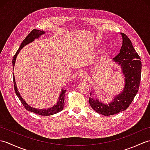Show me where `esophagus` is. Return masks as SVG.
Instances as JSON below:
<instances>
[{"mask_svg": "<svg viewBox=\"0 0 150 150\" xmlns=\"http://www.w3.org/2000/svg\"><path fill=\"white\" fill-rule=\"evenodd\" d=\"M87 77V74L84 71H80L79 74V78L81 79H86Z\"/></svg>", "mask_w": 150, "mask_h": 150, "instance_id": "esophagus-1", "label": "esophagus"}]
</instances>
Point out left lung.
I'll return each instance as SVG.
<instances>
[{
  "mask_svg": "<svg viewBox=\"0 0 150 150\" xmlns=\"http://www.w3.org/2000/svg\"><path fill=\"white\" fill-rule=\"evenodd\" d=\"M122 45L119 53L113 59V61L120 65L124 76L125 85L122 92L113 97L108 104L102 103L98 99L90 97L91 107L103 115H111L126 110L137 93L141 77L142 64L141 58L133 47L131 40L125 34L120 33ZM92 93H90L91 95Z\"/></svg>",
  "mask_w": 150,
  "mask_h": 150,
  "instance_id": "1",
  "label": "left lung"
}]
</instances>
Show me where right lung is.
Instances as JSON below:
<instances>
[{
	"label": "right lung",
	"instance_id": "right-lung-1",
	"mask_svg": "<svg viewBox=\"0 0 150 150\" xmlns=\"http://www.w3.org/2000/svg\"><path fill=\"white\" fill-rule=\"evenodd\" d=\"M45 34V31H44L43 30H38L36 29H34L28 35V36L25 38L24 40L22 41L20 47H19L18 50H17V53H15V55L13 57V69H14V66L15 64V60L16 59H17V57L18 55V54L20 52V51L23 48V47H24L27 44L29 43H31V42L35 40V39H38L39 38L41 35ZM13 84H14V90L15 91L16 95H17V97H18L19 100H21V103L23 104L24 107L26 108V109L28 111H30L31 112L35 113L38 115H42V116H49V115H54L55 113H57L61 111L64 107V93H66V90H64V89H62L60 91V93L59 95L58 101L57 102L56 104H54L52 107H51L50 108H47V109H37V108H35L33 107L30 106L29 104H27V103L25 101L23 98H22V96L21 95L20 93L17 89V84H16L15 82V75L14 73H13Z\"/></svg>",
	"mask_w": 150,
	"mask_h": 150
}]
</instances>
